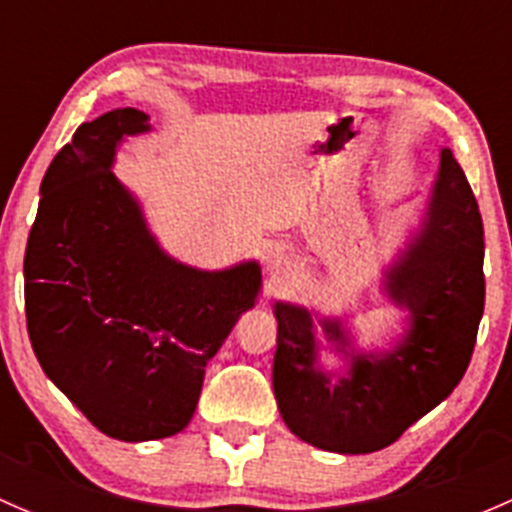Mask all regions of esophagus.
<instances>
[{
    "label": "esophagus",
    "mask_w": 512,
    "mask_h": 512,
    "mask_svg": "<svg viewBox=\"0 0 512 512\" xmlns=\"http://www.w3.org/2000/svg\"><path fill=\"white\" fill-rule=\"evenodd\" d=\"M267 270H270V275L277 277V280H280V277H285L287 272H289L287 257H282V255H270V257H267Z\"/></svg>",
    "instance_id": "esophagus-1"
}]
</instances>
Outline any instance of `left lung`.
Wrapping results in <instances>:
<instances>
[{
	"instance_id": "left-lung-1",
	"label": "left lung",
	"mask_w": 512,
	"mask_h": 512,
	"mask_svg": "<svg viewBox=\"0 0 512 512\" xmlns=\"http://www.w3.org/2000/svg\"><path fill=\"white\" fill-rule=\"evenodd\" d=\"M483 220L448 148L421 230L391 267L386 292L409 309L411 332L384 356L349 352L342 324L324 319V334L347 354L349 376L317 369L312 314L275 304L277 352L272 386L289 431L334 453L391 446L411 423L436 409L471 364L485 304Z\"/></svg>"
}]
</instances>
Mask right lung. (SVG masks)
<instances>
[{"instance_id": "obj_1", "label": "right lung", "mask_w": 512, "mask_h": 512, "mask_svg": "<svg viewBox=\"0 0 512 512\" xmlns=\"http://www.w3.org/2000/svg\"><path fill=\"white\" fill-rule=\"evenodd\" d=\"M148 116L116 108L84 123L41 180L24 255L27 329L44 374L106 436L183 431L205 366L255 304L260 265L203 272L170 260L111 173Z\"/></svg>"}]
</instances>
